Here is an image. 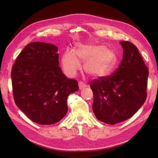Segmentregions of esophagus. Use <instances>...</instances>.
<instances>
[{
	"label": "esophagus",
	"mask_w": 158,
	"mask_h": 158,
	"mask_svg": "<svg viewBox=\"0 0 158 158\" xmlns=\"http://www.w3.org/2000/svg\"><path fill=\"white\" fill-rule=\"evenodd\" d=\"M78 85H79V89H82L83 88H85L87 87V85L84 84L83 82H79Z\"/></svg>",
	"instance_id": "esophagus-1"
}]
</instances>
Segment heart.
<instances>
[{"label":"heart","instance_id":"1","mask_svg":"<svg viewBox=\"0 0 158 158\" xmlns=\"http://www.w3.org/2000/svg\"><path fill=\"white\" fill-rule=\"evenodd\" d=\"M76 55L75 56V55ZM79 60L84 62V70L92 77L98 78L109 74L117 63L115 52L101 45H84L76 48L75 52L66 51L62 57V64L66 74L73 76L80 68Z\"/></svg>","mask_w":158,"mask_h":158}]
</instances>
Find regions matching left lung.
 <instances>
[{"label": "left lung", "mask_w": 158, "mask_h": 158, "mask_svg": "<svg viewBox=\"0 0 158 158\" xmlns=\"http://www.w3.org/2000/svg\"><path fill=\"white\" fill-rule=\"evenodd\" d=\"M123 49L121 63L111 75L93 80V111L99 121L108 125L126 121L144 103L148 69L137 47L127 41L120 42Z\"/></svg>", "instance_id": "left-lung-1"}]
</instances>
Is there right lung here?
I'll return each instance as SVG.
<instances>
[{"label":"right lung","mask_w":158,"mask_h":158,"mask_svg":"<svg viewBox=\"0 0 158 158\" xmlns=\"http://www.w3.org/2000/svg\"><path fill=\"white\" fill-rule=\"evenodd\" d=\"M58 48L42 42L27 44L11 71L13 96L18 107L40 125L60 121L68 111L69 95L78 90L77 80L59 67Z\"/></svg>","instance_id":"right-lung-1"}]
</instances>
